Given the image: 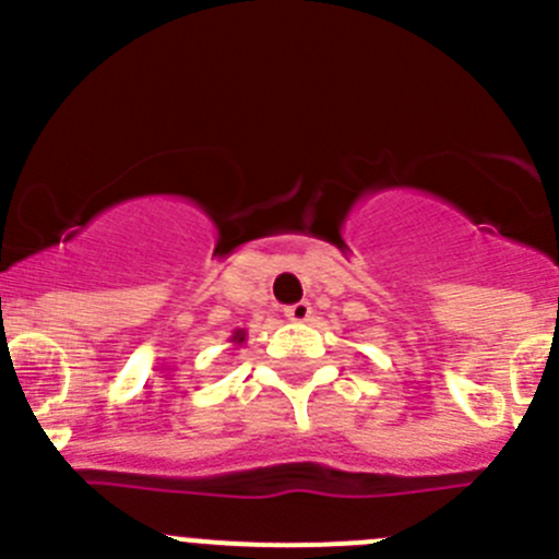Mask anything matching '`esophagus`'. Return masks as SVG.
Instances as JSON below:
<instances>
[{
  "label": "esophagus",
  "mask_w": 559,
  "mask_h": 559,
  "mask_svg": "<svg viewBox=\"0 0 559 559\" xmlns=\"http://www.w3.org/2000/svg\"><path fill=\"white\" fill-rule=\"evenodd\" d=\"M310 316H312L310 301H299V305L285 307V318H288V321H294V323H305V321H310Z\"/></svg>",
  "instance_id": "1"
}]
</instances>
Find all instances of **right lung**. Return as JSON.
Instances as JSON below:
<instances>
[{
  "mask_svg": "<svg viewBox=\"0 0 559 559\" xmlns=\"http://www.w3.org/2000/svg\"><path fill=\"white\" fill-rule=\"evenodd\" d=\"M230 343L236 345V348H241V345L247 343V332H243V329H236V332H233V337H230Z\"/></svg>",
  "mask_w": 559,
  "mask_h": 559,
  "instance_id": "1",
  "label": "right lung"
}]
</instances>
